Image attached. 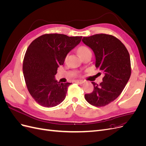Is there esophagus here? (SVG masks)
<instances>
[{
  "mask_svg": "<svg viewBox=\"0 0 146 146\" xmlns=\"http://www.w3.org/2000/svg\"><path fill=\"white\" fill-rule=\"evenodd\" d=\"M75 82L77 83H78V84H83L84 83V81H83V80H76V81H75Z\"/></svg>",
  "mask_w": 146,
  "mask_h": 146,
  "instance_id": "1",
  "label": "esophagus"
}]
</instances>
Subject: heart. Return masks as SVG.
Listing matches in <instances>:
<instances>
[{"instance_id": "1", "label": "heart", "mask_w": 146, "mask_h": 146, "mask_svg": "<svg viewBox=\"0 0 146 146\" xmlns=\"http://www.w3.org/2000/svg\"><path fill=\"white\" fill-rule=\"evenodd\" d=\"M77 52H78V54L82 58L85 55L91 54V51L90 48L85 46H82L79 47L77 49Z\"/></svg>"}]
</instances>
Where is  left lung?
Segmentation results:
<instances>
[{"mask_svg": "<svg viewBox=\"0 0 146 146\" xmlns=\"http://www.w3.org/2000/svg\"><path fill=\"white\" fill-rule=\"evenodd\" d=\"M82 41L93 50L96 67L105 75L103 82L99 85L92 82L94 90L85 94V98L92 105L104 107L121 94L129 80L131 76L129 53L124 44L111 35L96 34L83 37Z\"/></svg>", "mask_w": 146, "mask_h": 146, "instance_id": "left-lung-1", "label": "left lung"}]
</instances>
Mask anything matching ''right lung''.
I'll use <instances>...</instances> for the list:
<instances>
[{"mask_svg": "<svg viewBox=\"0 0 146 146\" xmlns=\"http://www.w3.org/2000/svg\"><path fill=\"white\" fill-rule=\"evenodd\" d=\"M82 38L63 34H44L29 45L23 61V73L29 93L38 104L54 107L64 100L71 83H60L55 76L66 55Z\"/></svg>", "mask_w": 146, "mask_h": 146, "instance_id": "obj_1", "label": "right lung"}]
</instances>
